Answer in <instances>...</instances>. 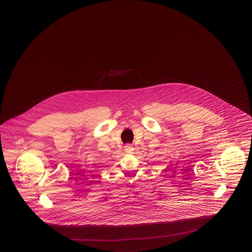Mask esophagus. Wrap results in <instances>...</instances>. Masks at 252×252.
I'll use <instances>...</instances> for the list:
<instances>
[{"mask_svg": "<svg viewBox=\"0 0 252 252\" xmlns=\"http://www.w3.org/2000/svg\"><path fill=\"white\" fill-rule=\"evenodd\" d=\"M133 150H134V147L130 145V144H127V145H126L125 146V152L126 153V154H131L132 152H133Z\"/></svg>", "mask_w": 252, "mask_h": 252, "instance_id": "1", "label": "esophagus"}]
</instances>
